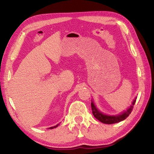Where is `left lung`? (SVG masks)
I'll use <instances>...</instances> for the list:
<instances>
[{"label":"left lung","mask_w":154,"mask_h":154,"mask_svg":"<svg viewBox=\"0 0 154 154\" xmlns=\"http://www.w3.org/2000/svg\"><path fill=\"white\" fill-rule=\"evenodd\" d=\"M135 103H136V98H135V100H134L133 102H132V105L130 106V108L127 109L126 111H125L123 113L119 115V116H106V115L103 114L102 113H100V112L97 109H96V107L95 106L94 104L93 103V102H92V103H91V107H92V113L94 115V116L96 119H98V120L102 122V123L107 124H115V123H118V122L123 121L125 119H126V118H128V117L129 116V115L131 113Z\"/></svg>","instance_id":"8db88e82"}]
</instances>
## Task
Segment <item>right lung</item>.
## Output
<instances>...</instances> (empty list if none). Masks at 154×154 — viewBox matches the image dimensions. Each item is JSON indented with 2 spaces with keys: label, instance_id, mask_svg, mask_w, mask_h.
Instances as JSON below:
<instances>
[{
  "label": "right lung",
  "instance_id": "1",
  "mask_svg": "<svg viewBox=\"0 0 154 154\" xmlns=\"http://www.w3.org/2000/svg\"><path fill=\"white\" fill-rule=\"evenodd\" d=\"M59 124H58V125H56V126H53V127H51V128H49V129H53V128H56L57 126H58Z\"/></svg>",
  "mask_w": 154,
  "mask_h": 154
}]
</instances>
